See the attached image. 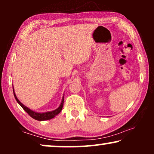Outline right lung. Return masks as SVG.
Listing matches in <instances>:
<instances>
[{
  "mask_svg": "<svg viewBox=\"0 0 154 154\" xmlns=\"http://www.w3.org/2000/svg\"><path fill=\"white\" fill-rule=\"evenodd\" d=\"M13 92H14V88H13ZM14 98L16 99L17 102L19 103V104L22 107L23 109H24V110L26 111V112L28 113L31 118H33V119L35 120H37V121H46V120L52 119V118H54L55 116L57 115L61 111H62L63 104H64V97H63L62 101V102H61L60 106H59L57 109H55V110L50 111V112L37 113V112H35V111H33L32 110H31V109H29L28 107H26V106H24V104H22V103L19 101L17 97H16V94L14 93Z\"/></svg>",
  "mask_w": 154,
  "mask_h": 154,
  "instance_id": "obj_1",
  "label": "right lung"
}]
</instances>
